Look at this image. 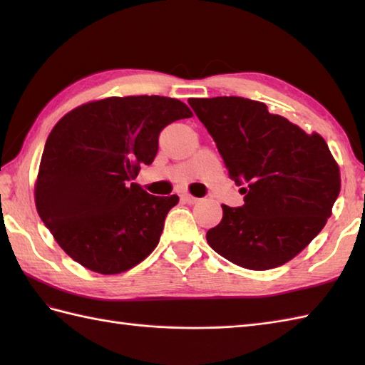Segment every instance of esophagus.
I'll use <instances>...</instances> for the list:
<instances>
[{"instance_id": "obj_1", "label": "esophagus", "mask_w": 365, "mask_h": 365, "mask_svg": "<svg viewBox=\"0 0 365 365\" xmlns=\"http://www.w3.org/2000/svg\"><path fill=\"white\" fill-rule=\"evenodd\" d=\"M182 197V200L183 202H187V204H196L197 202V197H195V196H191V195H182L180 196Z\"/></svg>"}]
</instances>
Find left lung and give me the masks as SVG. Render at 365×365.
<instances>
[{
	"instance_id": "obj_1",
	"label": "left lung",
	"mask_w": 365,
	"mask_h": 365,
	"mask_svg": "<svg viewBox=\"0 0 365 365\" xmlns=\"http://www.w3.org/2000/svg\"><path fill=\"white\" fill-rule=\"evenodd\" d=\"M237 185L242 207H222L207 232L212 250L238 267L271 269L320 234L340 192L339 166L327 141L265 103L243 97L190 98Z\"/></svg>"
}]
</instances>
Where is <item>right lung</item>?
Here are the masks:
<instances>
[{"label": "right lung", "mask_w": 365, "mask_h": 365, "mask_svg": "<svg viewBox=\"0 0 365 365\" xmlns=\"http://www.w3.org/2000/svg\"><path fill=\"white\" fill-rule=\"evenodd\" d=\"M191 115L177 98L110 97L75 108L54 125L34 197L66 254L96 273L118 274L157 247L178 196L149 195L133 180L157 155L161 130Z\"/></svg>", "instance_id": "obj_1"}]
</instances>
